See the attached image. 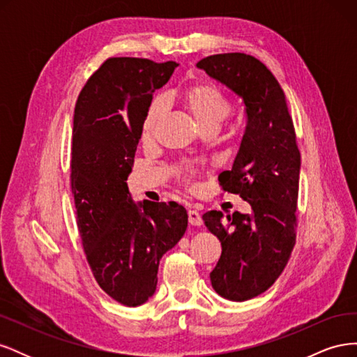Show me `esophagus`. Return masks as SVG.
Masks as SVG:
<instances>
[{
  "label": "esophagus",
  "mask_w": 357,
  "mask_h": 357,
  "mask_svg": "<svg viewBox=\"0 0 357 357\" xmlns=\"http://www.w3.org/2000/svg\"><path fill=\"white\" fill-rule=\"evenodd\" d=\"M188 218H189V223L192 226H201L202 225L201 214L197 210H189L188 211Z\"/></svg>",
  "instance_id": "esophagus-1"
}]
</instances>
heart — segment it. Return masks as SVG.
Instances as JSON below:
<instances>
[{
	"label": "heart",
	"instance_id": "1",
	"mask_svg": "<svg viewBox=\"0 0 357 357\" xmlns=\"http://www.w3.org/2000/svg\"><path fill=\"white\" fill-rule=\"evenodd\" d=\"M180 100L199 126H218L232 112V102L218 84L210 82H197L189 84L180 93ZM164 100L158 96L150 104L143 119L142 138L144 142L153 137L156 126L164 113Z\"/></svg>",
	"mask_w": 357,
	"mask_h": 357
}]
</instances>
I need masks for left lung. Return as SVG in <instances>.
<instances>
[{
  "instance_id": "1",
  "label": "left lung",
  "mask_w": 357,
  "mask_h": 357,
  "mask_svg": "<svg viewBox=\"0 0 357 357\" xmlns=\"http://www.w3.org/2000/svg\"><path fill=\"white\" fill-rule=\"evenodd\" d=\"M197 67L235 92L245 105L247 126L223 192L240 195L252 211L202 215L222 255L210 273L213 289L229 301L264 294L283 273L296 240L301 153L282 86L264 63L245 53H219Z\"/></svg>"
}]
</instances>
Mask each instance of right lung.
<instances>
[{
	"instance_id": "right-lung-1",
	"label": "right lung",
	"mask_w": 357,
	"mask_h": 357,
	"mask_svg": "<svg viewBox=\"0 0 357 357\" xmlns=\"http://www.w3.org/2000/svg\"><path fill=\"white\" fill-rule=\"evenodd\" d=\"M177 66L109 58L86 82L74 109L70 178L83 250L96 283L126 307L155 294L160 257L188 228L185 207L135 204L126 185L153 92Z\"/></svg>"
}]
</instances>
